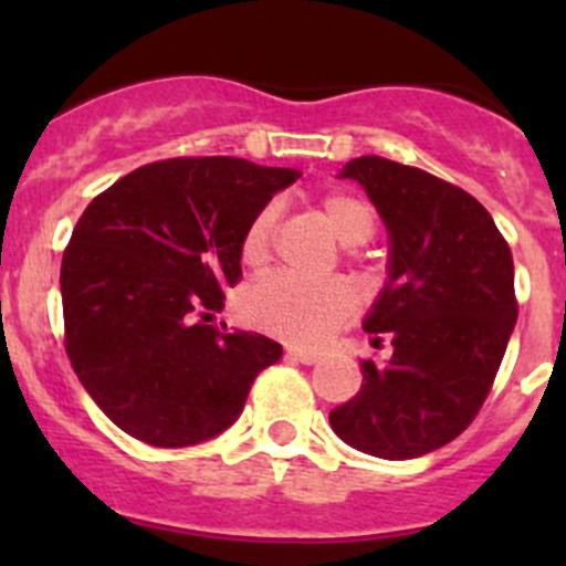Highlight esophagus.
<instances>
[{
  "label": "esophagus",
  "mask_w": 566,
  "mask_h": 566,
  "mask_svg": "<svg viewBox=\"0 0 566 566\" xmlns=\"http://www.w3.org/2000/svg\"><path fill=\"white\" fill-rule=\"evenodd\" d=\"M287 358H293V361H301V364H317L319 353L306 350V347H287Z\"/></svg>",
  "instance_id": "obj_1"
}]
</instances>
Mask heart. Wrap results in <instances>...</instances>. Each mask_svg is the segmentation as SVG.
Instances as JSON below:
<instances>
[{
    "instance_id": "b5f03b06",
    "label": "heart",
    "mask_w": 566,
    "mask_h": 566,
    "mask_svg": "<svg viewBox=\"0 0 566 566\" xmlns=\"http://www.w3.org/2000/svg\"><path fill=\"white\" fill-rule=\"evenodd\" d=\"M325 224L345 247L367 243L378 230V213L353 191H328L317 202ZM279 230V208L265 205L251 216L241 238V256L249 265H265ZM243 317L249 325L295 342L319 345L358 312V290L347 279L306 282L290 273H273L243 295Z\"/></svg>"
}]
</instances>
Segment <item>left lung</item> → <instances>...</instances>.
Wrapping results in <instances>:
<instances>
[{
  "label": "left lung",
  "instance_id": "left-lung-1",
  "mask_svg": "<svg viewBox=\"0 0 566 566\" xmlns=\"http://www.w3.org/2000/svg\"><path fill=\"white\" fill-rule=\"evenodd\" d=\"M342 177L361 182L389 230V284L364 328L394 353L361 364V389L328 421L358 452L421 458L454 441L493 389L517 319L512 251L482 202L424 169L361 156Z\"/></svg>",
  "mask_w": 566,
  "mask_h": 566
}]
</instances>
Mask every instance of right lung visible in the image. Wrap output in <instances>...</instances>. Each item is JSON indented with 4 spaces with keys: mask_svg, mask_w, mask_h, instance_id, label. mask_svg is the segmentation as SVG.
Returning <instances> with one entry per match:
<instances>
[{
    "mask_svg": "<svg viewBox=\"0 0 566 566\" xmlns=\"http://www.w3.org/2000/svg\"><path fill=\"white\" fill-rule=\"evenodd\" d=\"M298 177L232 156L167 158L119 177L73 227L60 271L65 353L130 438L177 449L219 436L282 358L279 342L208 319L241 282L251 216Z\"/></svg>",
    "mask_w": 566,
    "mask_h": 566,
    "instance_id": "1",
    "label": "right lung"
}]
</instances>
